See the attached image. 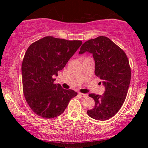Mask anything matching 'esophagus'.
<instances>
[{
	"instance_id": "1",
	"label": "esophagus",
	"mask_w": 148,
	"mask_h": 148,
	"mask_svg": "<svg viewBox=\"0 0 148 148\" xmlns=\"http://www.w3.org/2000/svg\"><path fill=\"white\" fill-rule=\"evenodd\" d=\"M79 95L83 97V98H87V97L88 96V95L87 94H82V93H80V92H79Z\"/></svg>"
}]
</instances>
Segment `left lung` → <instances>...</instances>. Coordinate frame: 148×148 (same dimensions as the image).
<instances>
[{"mask_svg": "<svg viewBox=\"0 0 148 148\" xmlns=\"http://www.w3.org/2000/svg\"><path fill=\"white\" fill-rule=\"evenodd\" d=\"M92 53L95 61V74L103 82V95L90 94L95 106L87 113L96 120L106 121L118 112L126 98L131 81V68L125 52L105 36L88 40L79 54Z\"/></svg>", "mask_w": 148, "mask_h": 148, "instance_id": "obj_1", "label": "left lung"}]
</instances>
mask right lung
Instances as JSON below:
<instances>
[{
	"label": "right lung",
	"instance_id": "1",
	"mask_svg": "<svg viewBox=\"0 0 148 148\" xmlns=\"http://www.w3.org/2000/svg\"><path fill=\"white\" fill-rule=\"evenodd\" d=\"M82 42L46 36L27 48L21 65L23 90L26 102L36 114L52 119L64 112L70 100L77 95L54 84L62 70Z\"/></svg>",
	"mask_w": 148,
	"mask_h": 148
}]
</instances>
